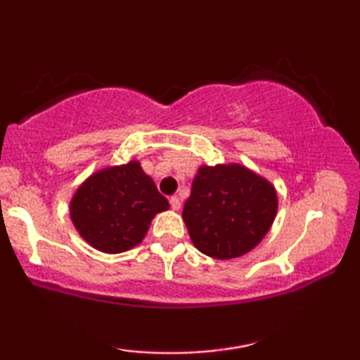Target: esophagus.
I'll return each instance as SVG.
<instances>
[{"mask_svg": "<svg viewBox=\"0 0 360 360\" xmlns=\"http://www.w3.org/2000/svg\"><path fill=\"white\" fill-rule=\"evenodd\" d=\"M169 203H170V208H172V210H175V211H176V210H180V206H181L179 196H170Z\"/></svg>", "mask_w": 360, "mask_h": 360, "instance_id": "obj_1", "label": "esophagus"}]
</instances>
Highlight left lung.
<instances>
[{"label": "left lung", "mask_w": 360, "mask_h": 360, "mask_svg": "<svg viewBox=\"0 0 360 360\" xmlns=\"http://www.w3.org/2000/svg\"><path fill=\"white\" fill-rule=\"evenodd\" d=\"M277 205L274 186L245 167L203 165L181 216L200 252L228 260L248 254L264 239Z\"/></svg>", "instance_id": "left-lung-1"}]
</instances>
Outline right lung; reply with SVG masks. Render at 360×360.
I'll list each match as a JSON object with an SVG mask.
<instances>
[{"label":"right lung","instance_id":"add662e5","mask_svg":"<svg viewBox=\"0 0 360 360\" xmlns=\"http://www.w3.org/2000/svg\"><path fill=\"white\" fill-rule=\"evenodd\" d=\"M169 210L139 162L96 172L70 201V216L91 248L106 254L126 252L141 243L157 213Z\"/></svg>","mask_w":360,"mask_h":360}]
</instances>
